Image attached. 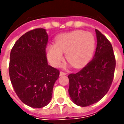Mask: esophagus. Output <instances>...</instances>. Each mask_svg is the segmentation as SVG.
<instances>
[{"label": "esophagus", "instance_id": "obj_1", "mask_svg": "<svg viewBox=\"0 0 124 124\" xmlns=\"http://www.w3.org/2000/svg\"><path fill=\"white\" fill-rule=\"evenodd\" d=\"M66 74L65 72H60V76H64L66 75Z\"/></svg>", "mask_w": 124, "mask_h": 124}]
</instances>
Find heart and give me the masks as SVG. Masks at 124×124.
I'll list each match as a JSON object with an SVG mask.
<instances>
[{"label":"heart","mask_w":124,"mask_h":124,"mask_svg":"<svg viewBox=\"0 0 124 124\" xmlns=\"http://www.w3.org/2000/svg\"><path fill=\"white\" fill-rule=\"evenodd\" d=\"M96 40L92 34L84 31H74L58 36L54 44L46 46L47 58L52 66L58 67L66 58L74 68L85 66L93 55Z\"/></svg>","instance_id":"1"}]
</instances>
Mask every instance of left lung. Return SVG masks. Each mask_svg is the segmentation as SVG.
Returning <instances> with one entry per match:
<instances>
[{"label":"left lung","instance_id":"obj_1","mask_svg":"<svg viewBox=\"0 0 124 124\" xmlns=\"http://www.w3.org/2000/svg\"><path fill=\"white\" fill-rule=\"evenodd\" d=\"M97 46L93 59L82 70L68 75V92L77 106H88L104 97L112 85L115 68L114 50L109 41L96 29Z\"/></svg>","mask_w":124,"mask_h":124}]
</instances>
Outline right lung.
<instances>
[{
  "label": "right lung",
  "instance_id": "obj_1",
  "mask_svg": "<svg viewBox=\"0 0 124 124\" xmlns=\"http://www.w3.org/2000/svg\"><path fill=\"white\" fill-rule=\"evenodd\" d=\"M48 36L44 28L28 31L15 42L10 55L9 76L18 97L24 104L40 108L52 97L59 70L48 64Z\"/></svg>",
  "mask_w": 124,
  "mask_h": 124
}]
</instances>
